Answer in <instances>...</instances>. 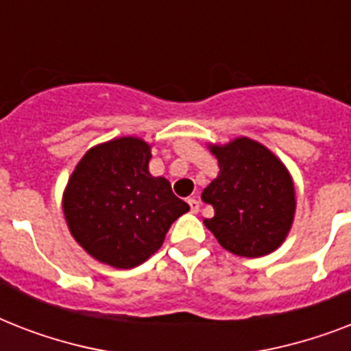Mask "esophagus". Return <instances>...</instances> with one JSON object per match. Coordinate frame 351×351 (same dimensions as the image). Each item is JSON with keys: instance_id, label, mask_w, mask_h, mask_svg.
<instances>
[{"instance_id": "34e87169", "label": "esophagus", "mask_w": 351, "mask_h": 351, "mask_svg": "<svg viewBox=\"0 0 351 351\" xmlns=\"http://www.w3.org/2000/svg\"><path fill=\"white\" fill-rule=\"evenodd\" d=\"M187 204H189V208H191V213H198V211H200V200H197V198H189Z\"/></svg>"}]
</instances>
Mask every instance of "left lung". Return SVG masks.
Instances as JSON below:
<instances>
[{"instance_id":"8db88e82","label":"left lung","mask_w":351,"mask_h":351,"mask_svg":"<svg viewBox=\"0 0 351 351\" xmlns=\"http://www.w3.org/2000/svg\"><path fill=\"white\" fill-rule=\"evenodd\" d=\"M219 175L202 191L215 209L204 224L237 256L269 255L288 237L295 219V184L288 167L262 143L239 136L209 143Z\"/></svg>"}]
</instances>
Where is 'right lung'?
<instances>
[{"label":"right lung","mask_w":351,"mask_h":351,"mask_svg":"<svg viewBox=\"0 0 351 351\" xmlns=\"http://www.w3.org/2000/svg\"><path fill=\"white\" fill-rule=\"evenodd\" d=\"M149 160L145 140L114 138L90 147L69 176L62 200L69 231L101 264L140 266L189 211L164 176L149 173Z\"/></svg>","instance_id":"add662e5"}]
</instances>
